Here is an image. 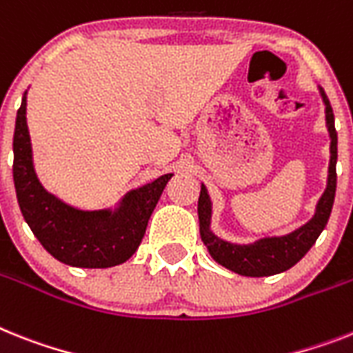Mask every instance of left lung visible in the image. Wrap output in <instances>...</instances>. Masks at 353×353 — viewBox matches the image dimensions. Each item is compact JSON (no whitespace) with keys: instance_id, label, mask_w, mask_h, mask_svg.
Returning <instances> with one entry per match:
<instances>
[{"instance_id":"obj_1","label":"left lung","mask_w":353,"mask_h":353,"mask_svg":"<svg viewBox=\"0 0 353 353\" xmlns=\"http://www.w3.org/2000/svg\"><path fill=\"white\" fill-rule=\"evenodd\" d=\"M323 103H325V120H327L328 136H330V163H328L327 188L316 204V212L309 222H305L294 232L280 236H263L251 244H235L228 242L212 232V199H210L206 186L201 185L199 204V230L204 245L208 253L222 268L242 274V276H272L278 272L291 269L294 263L303 259L307 251L318 241V236L327 226L330 212L336 197V163H337V132L334 125L332 105L321 85H318Z\"/></svg>"}]
</instances>
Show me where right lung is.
<instances>
[{
  "mask_svg": "<svg viewBox=\"0 0 353 353\" xmlns=\"http://www.w3.org/2000/svg\"><path fill=\"white\" fill-rule=\"evenodd\" d=\"M174 174L127 192L114 208L81 210L50 194L35 174L26 125V91L14 131V185L26 224L43 248L71 268L103 269L131 259Z\"/></svg>",
  "mask_w": 353,
  "mask_h": 353,
  "instance_id": "right-lung-1",
  "label": "right lung"
}]
</instances>
